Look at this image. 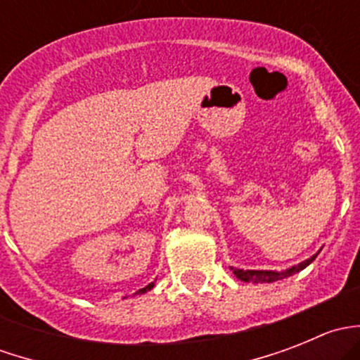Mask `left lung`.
Listing matches in <instances>:
<instances>
[{
    "instance_id": "left-lung-1",
    "label": "left lung",
    "mask_w": 360,
    "mask_h": 360,
    "mask_svg": "<svg viewBox=\"0 0 360 360\" xmlns=\"http://www.w3.org/2000/svg\"><path fill=\"white\" fill-rule=\"evenodd\" d=\"M317 257V254H314L311 257H308V259H304L303 263H300L297 266H292L289 268V270L285 271H271V270H240V268H233L230 266L231 270H233L235 277L240 278V281L244 282H254V284H266V282H275V281H281V278H285V277H291V275L297 274V271H301L303 268H307L308 264L311 263V261Z\"/></svg>"
}]
</instances>
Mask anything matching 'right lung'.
Returning a JSON list of instances; mask_svg holds the SVG:
<instances>
[{"label":"right lung","mask_w":360,"mask_h":360,"mask_svg":"<svg viewBox=\"0 0 360 360\" xmlns=\"http://www.w3.org/2000/svg\"><path fill=\"white\" fill-rule=\"evenodd\" d=\"M153 285H155V282H151V284H148L146 288L139 289V291H137V294H144V292H146V291H150V289H153Z\"/></svg>","instance_id":"1"}]
</instances>
